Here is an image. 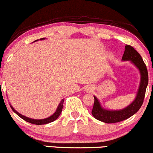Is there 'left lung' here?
<instances>
[{
	"mask_svg": "<svg viewBox=\"0 0 153 153\" xmlns=\"http://www.w3.org/2000/svg\"><path fill=\"white\" fill-rule=\"evenodd\" d=\"M122 60H130L138 68L141 74L140 85L134 101L122 110L110 111L104 109L101 106L99 100L94 96V103L91 111L92 115L98 120L108 124L122 122L137 113L143 105L148 84V73L146 65L144 62L141 55L130 45H127L125 46Z\"/></svg>",
	"mask_w": 153,
	"mask_h": 153,
	"instance_id": "1",
	"label": "left lung"
}]
</instances>
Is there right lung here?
<instances>
[{
  "instance_id": "obj_1",
  "label": "right lung",
  "mask_w": 153,
  "mask_h": 153,
  "mask_svg": "<svg viewBox=\"0 0 153 153\" xmlns=\"http://www.w3.org/2000/svg\"><path fill=\"white\" fill-rule=\"evenodd\" d=\"M40 39H44V38ZM36 41H37V40H36ZM63 102H64V99H62V101H60V103H59L58 107H57V110H56V111L54 112V114L53 115H52L51 117H48V118L44 119H34L28 118V117H24V116H23V115L21 114H19V112H17L16 111L14 108L12 107L11 105H10V108H12V110L13 111V112H15V113L16 114L18 115L19 117H20L21 118L24 119V120H25L26 122L31 123V124H36V125H41V124H48V123L54 122V120H56V119L58 118L59 116L60 115L61 112H62V106H63Z\"/></svg>"
}]
</instances>
